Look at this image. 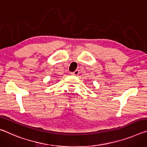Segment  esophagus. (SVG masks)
I'll use <instances>...</instances> for the list:
<instances>
[{
    "instance_id": "1",
    "label": "esophagus",
    "mask_w": 147,
    "mask_h": 147,
    "mask_svg": "<svg viewBox=\"0 0 147 147\" xmlns=\"http://www.w3.org/2000/svg\"><path fill=\"white\" fill-rule=\"evenodd\" d=\"M79 73H80V72H79V70H76L75 71L73 72V73H72L71 74H73V75L74 76H78L79 74Z\"/></svg>"
}]
</instances>
